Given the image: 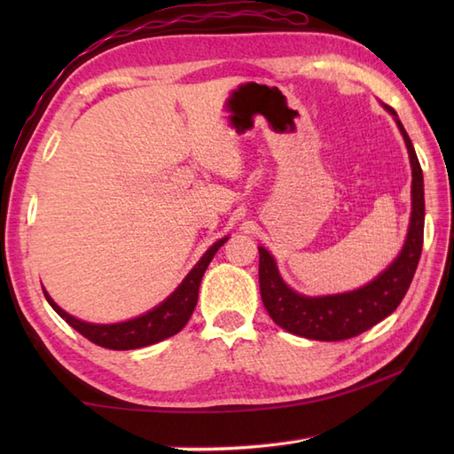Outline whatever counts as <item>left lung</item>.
<instances>
[{
  "label": "left lung",
  "mask_w": 454,
  "mask_h": 454,
  "mask_svg": "<svg viewBox=\"0 0 454 454\" xmlns=\"http://www.w3.org/2000/svg\"><path fill=\"white\" fill-rule=\"evenodd\" d=\"M384 109L396 121L411 163V216L406 242L398 257L371 283L349 293L327 296H306L293 291L278 273L275 257L259 246V288L263 306L277 325L294 335L316 341H341L371 330L396 310L418 269L426 222L423 173L396 111L388 105H384Z\"/></svg>",
  "instance_id": "8db88e82"
}]
</instances>
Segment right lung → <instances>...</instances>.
<instances>
[{"label":"right lung","mask_w":454,"mask_h":454,"mask_svg":"<svg viewBox=\"0 0 454 454\" xmlns=\"http://www.w3.org/2000/svg\"><path fill=\"white\" fill-rule=\"evenodd\" d=\"M226 239L228 238H222L207 249L205 255L199 259V263L191 269L189 275L183 278L181 285L166 298V301L160 302L156 308H152L150 312L142 314L138 317H132V320H127V322H119V324L83 322L80 317L62 310L44 288L43 291L48 304L54 308V312L60 316L62 320L70 324L75 332H80L83 337H88V340L93 341L95 345H101L105 349H114V351L140 349V347H148V345L168 340V337L179 333L183 327H185L199 301V286L202 281V275H205L212 257H215L220 246H224Z\"/></svg>","instance_id":"right-lung-1"}]
</instances>
